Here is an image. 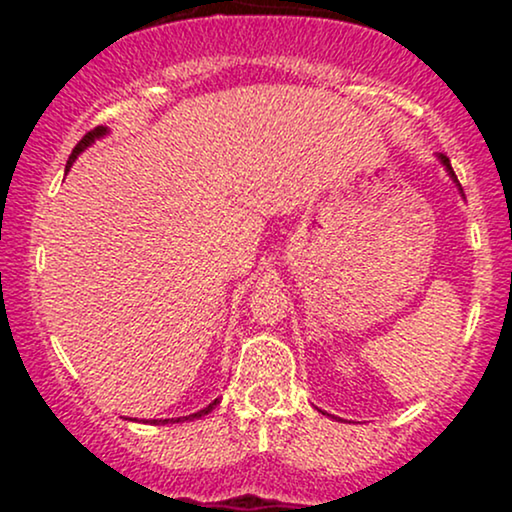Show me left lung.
Here are the masks:
<instances>
[{
	"mask_svg": "<svg viewBox=\"0 0 512 512\" xmlns=\"http://www.w3.org/2000/svg\"><path fill=\"white\" fill-rule=\"evenodd\" d=\"M440 161H443V166H445V168H448V173L452 175V178H455V180H457L455 170H452V166H450V158H448V156H445V154H440Z\"/></svg>",
	"mask_w": 512,
	"mask_h": 512,
	"instance_id": "left-lung-1",
	"label": "left lung"
}]
</instances>
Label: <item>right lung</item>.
<instances>
[{
	"label": "right lung",
	"mask_w": 512,
	"mask_h": 512,
	"mask_svg": "<svg viewBox=\"0 0 512 512\" xmlns=\"http://www.w3.org/2000/svg\"><path fill=\"white\" fill-rule=\"evenodd\" d=\"M103 134H105V127H96V129H91V132H86V134H84V137H81V142L74 146L72 156H69V161H67V170H69V168H72L74 158H76V156H79V154H81V151H84V149H86V146L93 142V139L103 137ZM216 404H219V399H214V402H211L207 409H199V411H197V414H190V416H180V419H175V424H178V421H182V419H185V421H187V419H190V421H195V419H202V416H204V414H209V411H211V409H214V407H216ZM168 421H170V419H163V421H156V419H154V424H168Z\"/></svg>",
	"instance_id": "right-lung-1"
}]
</instances>
